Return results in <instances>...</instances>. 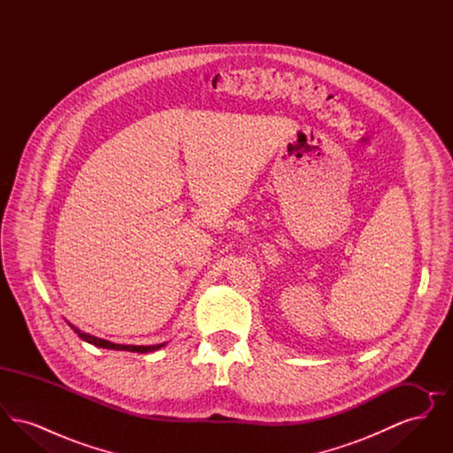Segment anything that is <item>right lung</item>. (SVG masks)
Wrapping results in <instances>:
<instances>
[{"mask_svg": "<svg viewBox=\"0 0 453 453\" xmlns=\"http://www.w3.org/2000/svg\"><path fill=\"white\" fill-rule=\"evenodd\" d=\"M73 327V326H71ZM76 333H78V336L81 338V340H85L87 343L89 345L100 346V348H108V349H124V351H137V353H150V351H154V349H159L161 345H152V346H134V345H115V343H110V342H105V340H100V338H95V336H89L87 333H81L80 329H76V327H73Z\"/></svg>", "mask_w": 453, "mask_h": 453, "instance_id": "obj_1", "label": "right lung"}]
</instances>
